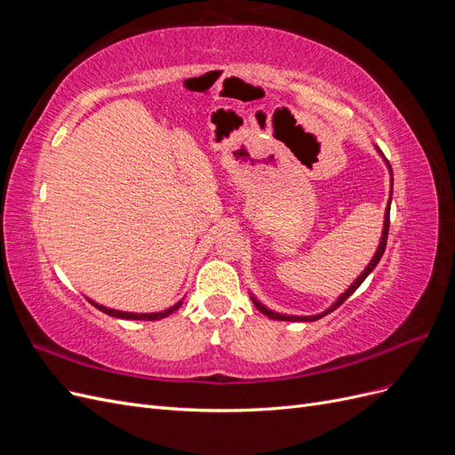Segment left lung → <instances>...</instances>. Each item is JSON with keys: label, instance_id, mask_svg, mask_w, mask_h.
<instances>
[{"label": "left lung", "instance_id": "1", "mask_svg": "<svg viewBox=\"0 0 455 455\" xmlns=\"http://www.w3.org/2000/svg\"><path fill=\"white\" fill-rule=\"evenodd\" d=\"M383 156V154H381ZM387 167H389V171H391V164L387 163ZM391 191H393V178H391ZM389 211H391V199H389V203H387V209H385V220H383V233H381V241H379V246H378V251H376V254H374V258L370 259V264L366 266V269L359 275V277H356V281L347 288L346 292H343L332 306H330L324 313H319V315H311V316H296V315H281V313H275V311H271V309H267L266 306H261L259 301L254 298V296H251L252 298V304L258 307V311H261L264 315H267L269 319H273V321H316V319H321V316H324V315H328V313H332L334 309H338L343 301H346L356 288H359L361 284H363V281L368 277V275L374 271V267L378 266V261L381 259V256H383V252H385V246H387V235H389Z\"/></svg>", "mask_w": 455, "mask_h": 455}]
</instances>
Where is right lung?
I'll return each mask as SVG.
<instances>
[{
	"mask_svg": "<svg viewBox=\"0 0 455 455\" xmlns=\"http://www.w3.org/2000/svg\"><path fill=\"white\" fill-rule=\"evenodd\" d=\"M89 301H91V304H92L96 309H100L102 313H106V315H109V316H117V319H129V321H159V319H164V316H169L171 313H174L178 307L182 306V301H178V304H174L172 307L164 309V311H159V313H125V311L108 309V307H104V306H99V304H96V301H92V299H89Z\"/></svg>",
	"mask_w": 455,
	"mask_h": 455,
	"instance_id": "1",
	"label": "right lung"
}]
</instances>
